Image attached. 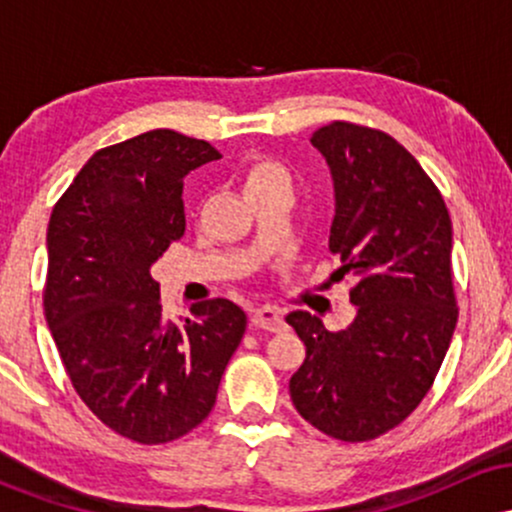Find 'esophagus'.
<instances>
[{
  "mask_svg": "<svg viewBox=\"0 0 512 512\" xmlns=\"http://www.w3.org/2000/svg\"><path fill=\"white\" fill-rule=\"evenodd\" d=\"M252 327L257 330H267V332H279L284 330V317L272 305H262L252 313Z\"/></svg>",
  "mask_w": 512,
  "mask_h": 512,
  "instance_id": "1",
  "label": "esophagus"
}]
</instances>
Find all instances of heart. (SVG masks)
<instances>
[{
  "instance_id": "heart-1",
  "label": "heart",
  "mask_w": 512,
  "mask_h": 512,
  "mask_svg": "<svg viewBox=\"0 0 512 512\" xmlns=\"http://www.w3.org/2000/svg\"><path fill=\"white\" fill-rule=\"evenodd\" d=\"M274 185H291L289 173H286L284 166L272 161V158L255 156L250 158L248 166L243 170V187L245 195H252V192L267 190V187Z\"/></svg>"
}]
</instances>
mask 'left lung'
<instances>
[{
    "instance_id": "1",
    "label": "left lung",
    "mask_w": 512,
    "mask_h": 512,
    "mask_svg": "<svg viewBox=\"0 0 512 512\" xmlns=\"http://www.w3.org/2000/svg\"><path fill=\"white\" fill-rule=\"evenodd\" d=\"M330 166V252L356 284V317L330 332L293 310L305 344L291 375L293 407L327 436L361 443L383 436L419 407L457 325L452 223L416 158L378 129L332 122L310 139Z\"/></svg>"
}]
</instances>
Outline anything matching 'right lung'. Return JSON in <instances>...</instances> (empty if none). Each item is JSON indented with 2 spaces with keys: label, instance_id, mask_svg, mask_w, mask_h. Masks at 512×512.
Instances as JSON below:
<instances>
[{
  "label": "right lung",
  "instance_id": "add662e5",
  "mask_svg": "<svg viewBox=\"0 0 512 512\" xmlns=\"http://www.w3.org/2000/svg\"><path fill=\"white\" fill-rule=\"evenodd\" d=\"M221 158L151 129L96 151L48 226L45 315L74 390L105 426L158 445L202 424L248 315L226 298L166 320L154 264L185 233L182 180Z\"/></svg>",
  "mask_w": 512,
  "mask_h": 512
}]
</instances>
